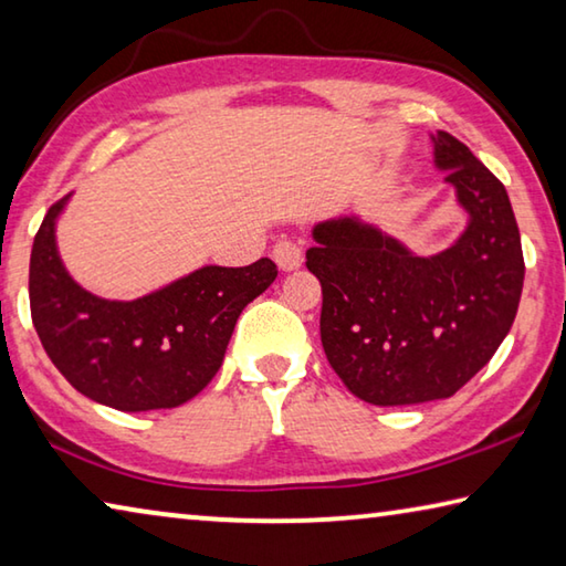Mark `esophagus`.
<instances>
[{"instance_id": "esophagus-1", "label": "esophagus", "mask_w": 566, "mask_h": 566, "mask_svg": "<svg viewBox=\"0 0 566 566\" xmlns=\"http://www.w3.org/2000/svg\"><path fill=\"white\" fill-rule=\"evenodd\" d=\"M272 256H274V262L280 264L282 272H292V269L302 266V249H300V244H294L292 239L276 241Z\"/></svg>"}]
</instances>
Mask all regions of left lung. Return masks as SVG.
Instances as JSON below:
<instances>
[{
	"label": "left lung",
	"mask_w": 566,
	"mask_h": 566,
	"mask_svg": "<svg viewBox=\"0 0 566 566\" xmlns=\"http://www.w3.org/2000/svg\"><path fill=\"white\" fill-rule=\"evenodd\" d=\"M433 143L471 217L451 249L416 256L355 219L319 223L307 249L322 284V347L347 390L373 406L451 398L504 343L522 300V237L504 184L451 133Z\"/></svg>",
	"instance_id": "8db88e82"
}]
</instances>
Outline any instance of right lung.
I'll return each instance as SVG.
<instances>
[{
    "mask_svg": "<svg viewBox=\"0 0 566 566\" xmlns=\"http://www.w3.org/2000/svg\"><path fill=\"white\" fill-rule=\"evenodd\" d=\"M60 199L34 237L30 312L40 343L65 380L107 408H176L211 382L241 310L276 276L272 259L203 266L133 302H107L77 286L55 247Z\"/></svg>",
    "mask_w": 566,
    "mask_h": 566,
    "instance_id": "1",
    "label": "right lung"
}]
</instances>
